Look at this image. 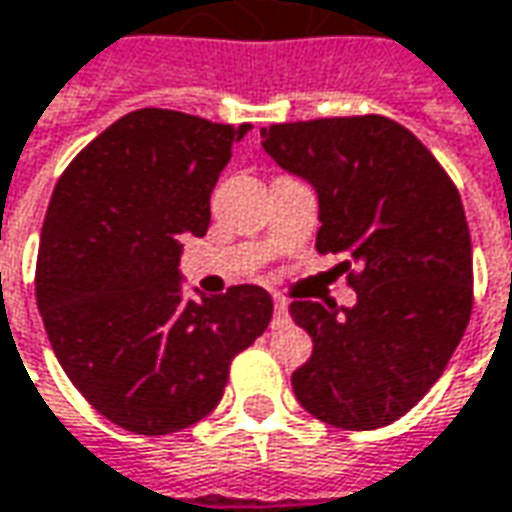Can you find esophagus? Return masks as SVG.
Here are the masks:
<instances>
[{
	"label": "esophagus",
	"mask_w": 512,
	"mask_h": 512,
	"mask_svg": "<svg viewBox=\"0 0 512 512\" xmlns=\"http://www.w3.org/2000/svg\"><path fill=\"white\" fill-rule=\"evenodd\" d=\"M284 321H287V298L276 296L273 298V324L279 327Z\"/></svg>",
	"instance_id": "esophagus-1"
}]
</instances>
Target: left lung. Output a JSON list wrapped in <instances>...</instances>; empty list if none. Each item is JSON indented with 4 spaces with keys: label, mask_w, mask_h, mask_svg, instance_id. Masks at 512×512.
Returning <instances> with one entry per match:
<instances>
[{
    "label": "left lung",
    "mask_w": 512,
    "mask_h": 512,
    "mask_svg": "<svg viewBox=\"0 0 512 512\" xmlns=\"http://www.w3.org/2000/svg\"><path fill=\"white\" fill-rule=\"evenodd\" d=\"M264 152L318 191V253L341 256L352 310L298 298L312 338L293 372L315 420L372 431L440 380L473 310L471 231L454 180L406 126L383 115L273 123Z\"/></svg>",
    "instance_id": "8db88e82"
}]
</instances>
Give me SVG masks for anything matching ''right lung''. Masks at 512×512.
<instances>
[{
  "mask_svg": "<svg viewBox=\"0 0 512 512\" xmlns=\"http://www.w3.org/2000/svg\"><path fill=\"white\" fill-rule=\"evenodd\" d=\"M248 123L146 106L115 120L58 177L41 225L36 301L72 386L109 423L160 437L208 417L231 360L262 335L273 298L236 284L185 298L183 236Z\"/></svg>",
  "mask_w": 512,
  "mask_h": 512,
  "instance_id": "right-lung-1",
  "label": "right lung"
}]
</instances>
